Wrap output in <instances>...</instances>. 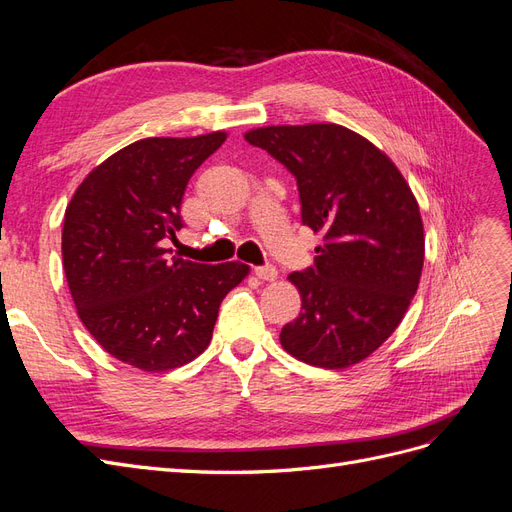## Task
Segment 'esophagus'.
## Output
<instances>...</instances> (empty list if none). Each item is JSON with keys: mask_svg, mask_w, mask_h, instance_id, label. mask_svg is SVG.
<instances>
[{"mask_svg": "<svg viewBox=\"0 0 512 512\" xmlns=\"http://www.w3.org/2000/svg\"><path fill=\"white\" fill-rule=\"evenodd\" d=\"M254 273H256L258 280H262V282H273V280H277V269H275L273 265L256 267V269H254Z\"/></svg>", "mask_w": 512, "mask_h": 512, "instance_id": "esophagus-1", "label": "esophagus"}]
</instances>
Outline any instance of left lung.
I'll return each mask as SVG.
<instances>
[{
  "label": "left lung",
  "instance_id": "obj_1",
  "mask_svg": "<svg viewBox=\"0 0 512 512\" xmlns=\"http://www.w3.org/2000/svg\"><path fill=\"white\" fill-rule=\"evenodd\" d=\"M245 141L297 179L301 220L324 243L314 267L290 273L301 314L282 348L307 365L344 369L376 352L399 327L425 260L418 203L393 160L337 123L267 126Z\"/></svg>",
  "mask_w": 512,
  "mask_h": 512
}]
</instances>
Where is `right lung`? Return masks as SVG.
Here are the masks:
<instances>
[{
    "mask_svg": "<svg viewBox=\"0 0 512 512\" xmlns=\"http://www.w3.org/2000/svg\"><path fill=\"white\" fill-rule=\"evenodd\" d=\"M226 132L153 136L119 149L76 188L66 207L61 256L85 329L117 361L168 371L211 342L220 303L250 267L170 256L183 228L181 200L194 170Z\"/></svg>",
    "mask_w": 512,
    "mask_h": 512,
    "instance_id": "add662e5",
    "label": "right lung"
}]
</instances>
